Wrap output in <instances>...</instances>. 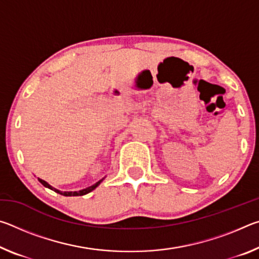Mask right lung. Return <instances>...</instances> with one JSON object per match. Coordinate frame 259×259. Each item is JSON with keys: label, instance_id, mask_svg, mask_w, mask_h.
Returning <instances> with one entry per match:
<instances>
[{"label": "right lung", "instance_id": "obj_1", "mask_svg": "<svg viewBox=\"0 0 259 259\" xmlns=\"http://www.w3.org/2000/svg\"><path fill=\"white\" fill-rule=\"evenodd\" d=\"M105 178V177H104ZM104 178L103 179H100L99 182H97L96 184H94V185H91V186H89V187H87V188H83V190H81V191H74V192H63V191H59V190H57V188H55V187H52L50 184H48L46 181H43V179H41V178H38V182H40L43 186L45 187H48V188H50V190H52L54 192H56V193H58V194H61V195H64V196H81V195H85V194H88V193H90L91 191H94L96 187L97 186H99V184L102 183L103 181H104Z\"/></svg>", "mask_w": 259, "mask_h": 259}]
</instances>
